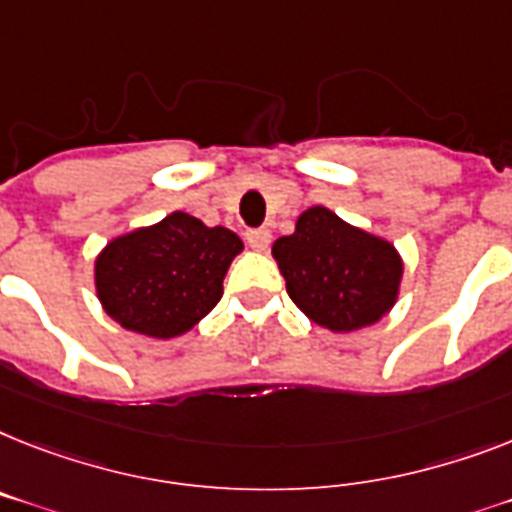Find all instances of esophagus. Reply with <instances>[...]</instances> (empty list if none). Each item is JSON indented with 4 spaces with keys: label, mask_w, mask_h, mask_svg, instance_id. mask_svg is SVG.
Returning <instances> with one entry per match:
<instances>
[{
    "label": "esophagus",
    "mask_w": 512,
    "mask_h": 512,
    "mask_svg": "<svg viewBox=\"0 0 512 512\" xmlns=\"http://www.w3.org/2000/svg\"><path fill=\"white\" fill-rule=\"evenodd\" d=\"M246 240L253 251H266L269 240H272V232L266 230V227H251V230L246 232Z\"/></svg>",
    "instance_id": "34e87169"
}]
</instances>
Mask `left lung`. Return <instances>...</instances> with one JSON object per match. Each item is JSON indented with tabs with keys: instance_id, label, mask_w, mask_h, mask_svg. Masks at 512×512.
I'll return each instance as SVG.
<instances>
[{
	"instance_id": "8db88e82",
	"label": "left lung",
	"mask_w": 512,
	"mask_h": 512,
	"mask_svg": "<svg viewBox=\"0 0 512 512\" xmlns=\"http://www.w3.org/2000/svg\"><path fill=\"white\" fill-rule=\"evenodd\" d=\"M272 253L295 306L332 332L379 322L398 298V251L324 206L303 211L293 235L277 240Z\"/></svg>"
}]
</instances>
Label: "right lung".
<instances>
[{"mask_svg":"<svg viewBox=\"0 0 512 512\" xmlns=\"http://www.w3.org/2000/svg\"><path fill=\"white\" fill-rule=\"evenodd\" d=\"M240 251L243 240L227 227H206L175 211L101 251L96 293L114 322L167 340L188 332L217 306L227 266Z\"/></svg>","mask_w":512,"mask_h":512,"instance_id":"obj_1","label":"right lung"}]
</instances>
